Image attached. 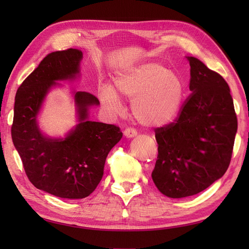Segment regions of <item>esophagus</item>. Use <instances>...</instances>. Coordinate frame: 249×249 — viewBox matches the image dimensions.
<instances>
[{
	"instance_id": "1",
	"label": "esophagus",
	"mask_w": 249,
	"mask_h": 249,
	"mask_svg": "<svg viewBox=\"0 0 249 249\" xmlns=\"http://www.w3.org/2000/svg\"><path fill=\"white\" fill-rule=\"evenodd\" d=\"M124 136L126 138H134V137L137 136V130L135 128L128 127L124 130Z\"/></svg>"
}]
</instances>
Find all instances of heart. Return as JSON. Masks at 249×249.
<instances>
[{"instance_id": "obj_1", "label": "heart", "mask_w": 249, "mask_h": 249, "mask_svg": "<svg viewBox=\"0 0 249 249\" xmlns=\"http://www.w3.org/2000/svg\"><path fill=\"white\" fill-rule=\"evenodd\" d=\"M183 96L181 79L156 63L125 70L114 79V89L104 87L99 91L100 102L113 112L122 109L120 98L133 102L134 118L145 127H160L172 122L181 109Z\"/></svg>"}]
</instances>
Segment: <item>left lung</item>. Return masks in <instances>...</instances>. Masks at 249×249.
I'll list each match as a JSON object with an SVG mask.
<instances>
[{
  "label": "left lung",
  "mask_w": 249,
  "mask_h": 249,
  "mask_svg": "<svg viewBox=\"0 0 249 249\" xmlns=\"http://www.w3.org/2000/svg\"><path fill=\"white\" fill-rule=\"evenodd\" d=\"M189 89L178 116L155 129L158 155L152 178L161 194H199L230 165L237 119L228 83L197 57L188 56Z\"/></svg>",
  "instance_id": "8db88e82"
}]
</instances>
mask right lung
Segmentation results:
<instances>
[{"label":"right lung","instance_id":"obj_1","mask_svg":"<svg viewBox=\"0 0 249 249\" xmlns=\"http://www.w3.org/2000/svg\"><path fill=\"white\" fill-rule=\"evenodd\" d=\"M82 52H51L21 83L15 98L12 138L26 177L36 188L56 197L82 199L97 187L109 152L123 134L112 124L88 121L89 107L99 100L76 92L79 124L64 139H51L38 128L37 113L56 80L76 78Z\"/></svg>","mask_w":249,"mask_h":249}]
</instances>
